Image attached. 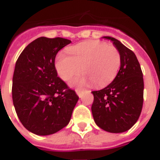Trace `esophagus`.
<instances>
[{
	"mask_svg": "<svg viewBox=\"0 0 160 160\" xmlns=\"http://www.w3.org/2000/svg\"><path fill=\"white\" fill-rule=\"evenodd\" d=\"M75 91H76V93L78 94V96L79 97H82V93L83 90L78 89H78H76Z\"/></svg>",
	"mask_w": 160,
	"mask_h": 160,
	"instance_id": "1",
	"label": "esophagus"
}]
</instances>
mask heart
Here are the masks:
<instances>
[{"label":"heart","instance_id":"heart-1","mask_svg":"<svg viewBox=\"0 0 160 160\" xmlns=\"http://www.w3.org/2000/svg\"><path fill=\"white\" fill-rule=\"evenodd\" d=\"M68 53L69 56L59 54L55 60L58 75L65 82L77 76L82 68L84 75L76 82L101 88L113 81L121 65L118 49L101 41L81 42L68 48Z\"/></svg>","mask_w":160,"mask_h":160}]
</instances>
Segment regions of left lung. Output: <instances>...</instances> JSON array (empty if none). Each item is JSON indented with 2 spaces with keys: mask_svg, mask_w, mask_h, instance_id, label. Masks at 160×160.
Wrapping results in <instances>:
<instances>
[{
  "mask_svg": "<svg viewBox=\"0 0 160 160\" xmlns=\"http://www.w3.org/2000/svg\"><path fill=\"white\" fill-rule=\"evenodd\" d=\"M113 42L121 55L118 74L110 84L94 91L92 112L95 122L101 129L112 133L126 132L135 124L143 105L144 81L142 68L132 51L118 40Z\"/></svg>",
  "mask_w": 160,
  "mask_h": 160,
  "instance_id": "1",
  "label": "left lung"
}]
</instances>
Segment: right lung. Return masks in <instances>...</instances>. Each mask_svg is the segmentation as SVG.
<instances>
[{
	"label": "right lung",
	"instance_id": "right-lung-1",
	"mask_svg": "<svg viewBox=\"0 0 160 160\" xmlns=\"http://www.w3.org/2000/svg\"><path fill=\"white\" fill-rule=\"evenodd\" d=\"M70 40L41 37L17 59L12 98L18 118L36 135L54 134L68 125L78 101L73 90L57 76L55 56Z\"/></svg>",
	"mask_w": 160,
	"mask_h": 160
}]
</instances>
